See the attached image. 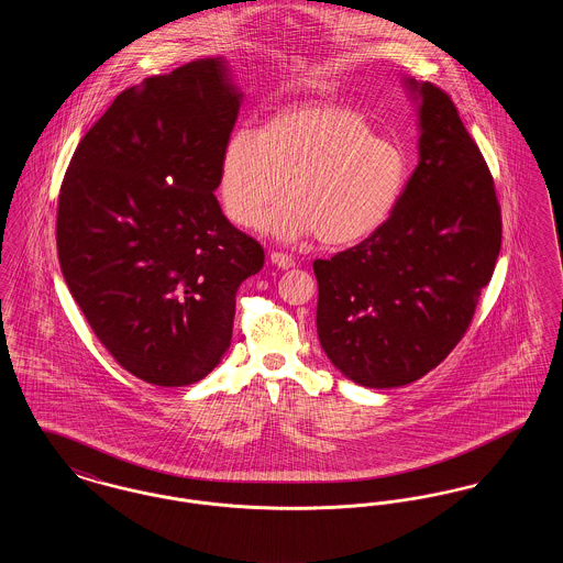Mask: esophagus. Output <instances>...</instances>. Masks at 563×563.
<instances>
[{"label": "esophagus", "mask_w": 563, "mask_h": 563, "mask_svg": "<svg viewBox=\"0 0 563 563\" xmlns=\"http://www.w3.org/2000/svg\"><path fill=\"white\" fill-rule=\"evenodd\" d=\"M269 262H272V266H276V268H280V269L295 268L294 257H289V255H285V253H278V251H274V253H269Z\"/></svg>", "instance_id": "obj_1"}]
</instances>
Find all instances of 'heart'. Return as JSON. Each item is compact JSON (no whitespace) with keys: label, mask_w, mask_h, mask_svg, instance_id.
Returning a JSON list of instances; mask_svg holds the SVG:
<instances>
[{"label":"heart","mask_w":563,"mask_h":563,"mask_svg":"<svg viewBox=\"0 0 563 563\" xmlns=\"http://www.w3.org/2000/svg\"><path fill=\"white\" fill-rule=\"evenodd\" d=\"M407 166L401 150L374 136L363 113L338 103L278 109L260 133L230 134L219 166L225 217L244 230L266 219L272 239L319 236L327 246L367 241L395 211Z\"/></svg>","instance_id":"1"}]
</instances>
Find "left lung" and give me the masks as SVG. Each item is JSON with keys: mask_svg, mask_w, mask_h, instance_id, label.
<instances>
[{"mask_svg": "<svg viewBox=\"0 0 563 563\" xmlns=\"http://www.w3.org/2000/svg\"><path fill=\"white\" fill-rule=\"evenodd\" d=\"M402 86L418 111V166L374 236L314 262L322 350L365 388L411 384L454 350L503 239L492 175L452 99L429 81Z\"/></svg>", "mask_w": 563, "mask_h": 563, "instance_id": "1", "label": "left lung"}]
</instances>
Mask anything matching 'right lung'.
I'll return each instance as SVG.
<instances>
[{"mask_svg":"<svg viewBox=\"0 0 563 563\" xmlns=\"http://www.w3.org/2000/svg\"><path fill=\"white\" fill-rule=\"evenodd\" d=\"M242 90L223 56L118 95L69 162L56 217L67 287L109 354L156 386H188L230 349L260 242L214 198Z\"/></svg>","mask_w":563,"mask_h":563,"instance_id":"add662e5","label":"right lung"}]
</instances>
